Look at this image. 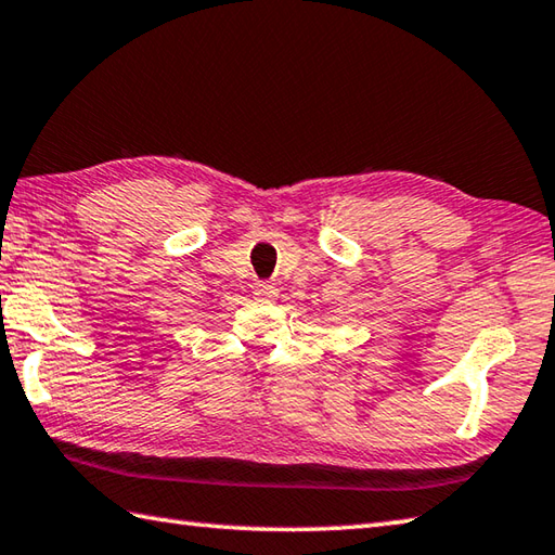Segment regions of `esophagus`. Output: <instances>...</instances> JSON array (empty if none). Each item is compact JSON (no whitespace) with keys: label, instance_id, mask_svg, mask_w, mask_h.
<instances>
[{"label":"esophagus","instance_id":"esophagus-1","mask_svg":"<svg viewBox=\"0 0 555 555\" xmlns=\"http://www.w3.org/2000/svg\"><path fill=\"white\" fill-rule=\"evenodd\" d=\"M276 296H279V284H276V281H259V284L255 286V298L257 300L271 302V300H276Z\"/></svg>","mask_w":555,"mask_h":555}]
</instances>
